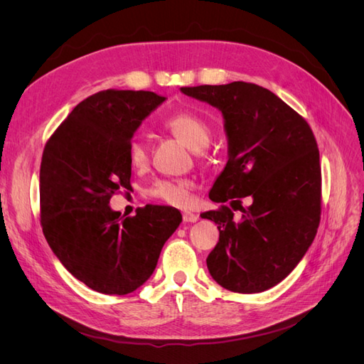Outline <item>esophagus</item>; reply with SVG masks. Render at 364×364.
<instances>
[{
    "label": "esophagus",
    "mask_w": 364,
    "mask_h": 364,
    "mask_svg": "<svg viewBox=\"0 0 364 364\" xmlns=\"http://www.w3.org/2000/svg\"><path fill=\"white\" fill-rule=\"evenodd\" d=\"M182 218H183L185 223H196L197 220H199V215H196L193 213H183Z\"/></svg>",
    "instance_id": "esophagus-1"
}]
</instances>
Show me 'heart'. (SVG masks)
Listing matches in <instances>:
<instances>
[{"label": "heart", "mask_w": 364, "mask_h": 364, "mask_svg": "<svg viewBox=\"0 0 364 364\" xmlns=\"http://www.w3.org/2000/svg\"><path fill=\"white\" fill-rule=\"evenodd\" d=\"M164 126L171 134L181 139L186 147L194 151L205 149L211 141L213 132L206 121L194 112L179 111L164 119ZM127 156L134 167H142L147 162L146 142L139 136L132 138L127 144ZM194 183L190 181H167L159 179L151 182L146 194L151 199L161 200L171 206H186L191 202V191Z\"/></svg>", "instance_id": "1"}]
</instances>
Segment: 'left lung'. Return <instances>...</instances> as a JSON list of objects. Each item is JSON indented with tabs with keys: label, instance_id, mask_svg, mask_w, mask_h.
<instances>
[{
	"label": "left lung",
	"instance_id": "8db88e82",
	"mask_svg": "<svg viewBox=\"0 0 364 364\" xmlns=\"http://www.w3.org/2000/svg\"><path fill=\"white\" fill-rule=\"evenodd\" d=\"M223 115L228 162L209 199L229 202L200 217L218 225L206 258L213 279L235 293H261L287 278L321 222V162L306 121L278 95L253 83L181 87ZM249 196L243 208L240 199ZM244 213L233 222L232 210Z\"/></svg>",
	"mask_w": 364,
	"mask_h": 364
}]
</instances>
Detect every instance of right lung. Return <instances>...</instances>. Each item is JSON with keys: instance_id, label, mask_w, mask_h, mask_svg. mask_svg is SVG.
Listing matches in <instances>:
<instances>
[{"instance_id": "add662e5", "label": "right lung", "mask_w": 364, "mask_h": 364, "mask_svg": "<svg viewBox=\"0 0 364 364\" xmlns=\"http://www.w3.org/2000/svg\"><path fill=\"white\" fill-rule=\"evenodd\" d=\"M164 102L149 91L97 92L73 109L43 149V235L63 267L98 293L121 296L141 287L182 222L176 208L147 205L119 218L109 206L130 186L129 141Z\"/></svg>"}]
</instances>
